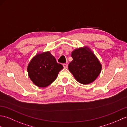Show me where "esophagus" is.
<instances>
[{"label":"esophagus","instance_id":"34e87169","mask_svg":"<svg viewBox=\"0 0 127 127\" xmlns=\"http://www.w3.org/2000/svg\"><path fill=\"white\" fill-rule=\"evenodd\" d=\"M63 67H64V68H67V64H63Z\"/></svg>","mask_w":127,"mask_h":127}]
</instances>
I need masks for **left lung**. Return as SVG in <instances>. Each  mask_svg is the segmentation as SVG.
Returning <instances> with one entry per match:
<instances>
[{
	"label": "left lung",
	"mask_w": 127,
	"mask_h": 127,
	"mask_svg": "<svg viewBox=\"0 0 127 127\" xmlns=\"http://www.w3.org/2000/svg\"><path fill=\"white\" fill-rule=\"evenodd\" d=\"M73 60L68 69L76 80L82 84L92 83L99 75L102 64L93 51L87 46L75 49L71 53Z\"/></svg>",
	"instance_id": "1"
}]
</instances>
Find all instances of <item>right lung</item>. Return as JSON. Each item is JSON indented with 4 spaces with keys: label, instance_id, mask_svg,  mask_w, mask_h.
Wrapping results in <instances>:
<instances>
[{
    "label": "right lung",
    "instance_id": "add662e5",
    "mask_svg": "<svg viewBox=\"0 0 127 127\" xmlns=\"http://www.w3.org/2000/svg\"><path fill=\"white\" fill-rule=\"evenodd\" d=\"M63 69L57 63L50 51L39 52L29 62L27 67L29 78L38 87L45 88L56 79L59 72Z\"/></svg>",
    "mask_w": 127,
    "mask_h": 127
}]
</instances>
